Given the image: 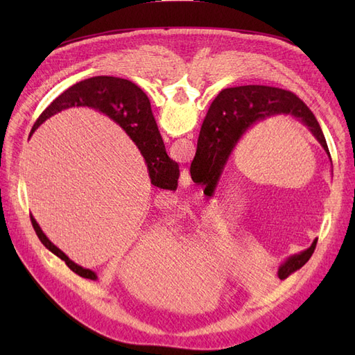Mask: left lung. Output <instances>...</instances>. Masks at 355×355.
<instances>
[{
  "label": "left lung",
  "mask_w": 355,
  "mask_h": 355,
  "mask_svg": "<svg viewBox=\"0 0 355 355\" xmlns=\"http://www.w3.org/2000/svg\"><path fill=\"white\" fill-rule=\"evenodd\" d=\"M280 114L292 115L306 125L330 157L326 137L315 115L295 93L268 85H243L222 90L211 102L202 121L197 153L189 168L192 180L206 185V191H214L228 158L243 135L256 123ZM315 245L317 239L309 249L290 256L278 270V277L283 280L302 268L313 256Z\"/></svg>",
  "instance_id": "obj_1"
}]
</instances>
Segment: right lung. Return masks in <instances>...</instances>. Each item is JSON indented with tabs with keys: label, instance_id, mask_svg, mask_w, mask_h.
I'll use <instances>...</instances> for the list:
<instances>
[{
	"label": "right lung",
	"instance_id": "right-lung-1",
	"mask_svg": "<svg viewBox=\"0 0 355 355\" xmlns=\"http://www.w3.org/2000/svg\"><path fill=\"white\" fill-rule=\"evenodd\" d=\"M72 106H89V108L98 110L99 112L112 118L116 124H120L124 128V132L130 136L136 146L141 149L148 164L151 184L170 191H175L178 188L179 166L176 161L167 155L166 146L153 115L151 103H149L148 96L144 93V90L137 87L135 83L124 78L99 75V77L87 78L73 84L42 111L31 132H35V128H38V125H41L51 115L67 108H72ZM31 222L40 241L51 253H55L62 261H65L71 271L83 278H89V280L98 278L96 272L73 263L65 253L59 250L46 237V234L41 231L40 225L32 214Z\"/></svg>",
	"mask_w": 355,
	"mask_h": 355
}]
</instances>
